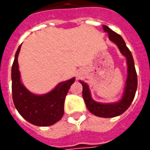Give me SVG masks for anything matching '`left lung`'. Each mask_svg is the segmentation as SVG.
<instances>
[{"label":"left lung","instance_id":"8db88e82","mask_svg":"<svg viewBox=\"0 0 150 150\" xmlns=\"http://www.w3.org/2000/svg\"><path fill=\"white\" fill-rule=\"evenodd\" d=\"M103 29L105 33H108L109 40L114 44H116L121 54L125 56L126 59L127 79L122 96L120 100L114 103L97 102L91 97V91L88 83L82 80H79V83L83 86V98L89 112L99 117L111 118L121 115L131 105L133 99L135 97L136 91L137 88V76L132 54L126 46L122 37L120 34H116V32L112 30L107 25H104Z\"/></svg>","mask_w":150,"mask_h":150}]
</instances>
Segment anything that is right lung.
<instances>
[{
    "label": "right lung",
    "mask_w": 150,
    "mask_h": 150,
    "mask_svg": "<svg viewBox=\"0 0 150 150\" xmlns=\"http://www.w3.org/2000/svg\"><path fill=\"white\" fill-rule=\"evenodd\" d=\"M19 46L12 66V94L16 109L28 122L36 126L52 125L64 114V101L75 78L61 82L48 93L34 94L22 83L18 58L21 50Z\"/></svg>",
    "instance_id": "right-lung-1"
}]
</instances>
